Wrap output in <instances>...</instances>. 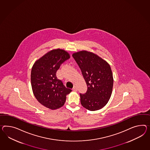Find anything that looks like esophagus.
<instances>
[{
    "label": "esophagus",
    "mask_w": 150,
    "mask_h": 150,
    "mask_svg": "<svg viewBox=\"0 0 150 150\" xmlns=\"http://www.w3.org/2000/svg\"><path fill=\"white\" fill-rule=\"evenodd\" d=\"M72 90H73V91H77V90H78V89H77V88L76 86H74Z\"/></svg>",
    "instance_id": "34e87169"
}]
</instances>
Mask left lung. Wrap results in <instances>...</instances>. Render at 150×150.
<instances>
[{
	"instance_id": "left-lung-1",
	"label": "left lung",
	"mask_w": 150,
	"mask_h": 150,
	"mask_svg": "<svg viewBox=\"0 0 150 150\" xmlns=\"http://www.w3.org/2000/svg\"><path fill=\"white\" fill-rule=\"evenodd\" d=\"M88 86L87 92L80 94L82 106L90 111L98 110L107 104L113 88L111 67L98 55L87 50L72 54Z\"/></svg>"
}]
</instances>
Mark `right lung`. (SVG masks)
Masks as SVG:
<instances>
[{
	"label": "right lung",
	"instance_id": "1",
	"mask_svg": "<svg viewBox=\"0 0 150 150\" xmlns=\"http://www.w3.org/2000/svg\"><path fill=\"white\" fill-rule=\"evenodd\" d=\"M70 58L64 50L54 49L35 62L31 71L33 92L39 103L52 110L62 107L72 90L66 88L56 76L62 62Z\"/></svg>",
	"mask_w": 150,
	"mask_h": 150
}]
</instances>
